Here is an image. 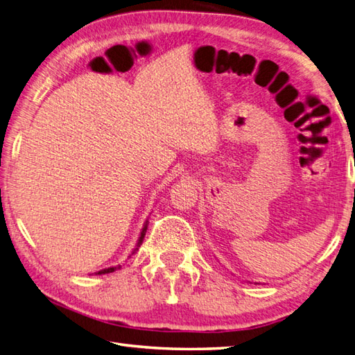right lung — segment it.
Returning <instances> with one entry per match:
<instances>
[{"mask_svg":"<svg viewBox=\"0 0 355 355\" xmlns=\"http://www.w3.org/2000/svg\"><path fill=\"white\" fill-rule=\"evenodd\" d=\"M146 229H148V224L145 225V227H143V230H141V235H140V239H139V244H137V247L141 244V241H143V238H145V233H146ZM117 267H110V268H105V270H101V271H97L96 275H105V273H112V271H114Z\"/></svg>","mask_w":355,"mask_h":355,"instance_id":"obj_1","label":"right lung"}]
</instances>
